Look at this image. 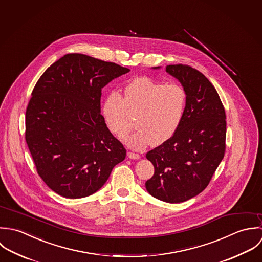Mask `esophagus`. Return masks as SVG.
Masks as SVG:
<instances>
[{
    "label": "esophagus",
    "instance_id": "esophagus-1",
    "mask_svg": "<svg viewBox=\"0 0 262 262\" xmlns=\"http://www.w3.org/2000/svg\"><path fill=\"white\" fill-rule=\"evenodd\" d=\"M127 157L129 159H134V160H139L141 156L139 154H136L134 152H127Z\"/></svg>",
    "mask_w": 262,
    "mask_h": 262
}]
</instances>
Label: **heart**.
Listing matches in <instances>:
<instances>
[{
	"instance_id": "1",
	"label": "heart",
	"mask_w": 262,
	"mask_h": 262,
	"mask_svg": "<svg viewBox=\"0 0 262 262\" xmlns=\"http://www.w3.org/2000/svg\"><path fill=\"white\" fill-rule=\"evenodd\" d=\"M186 96L177 84H162L142 77L132 81L122 97L117 92L105 99L102 114L108 128L123 137L133 127L130 114L137 115L138 129L125 138L135 149L149 144L160 146L173 138L184 115Z\"/></svg>"
}]
</instances>
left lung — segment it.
Listing matches in <instances>:
<instances>
[{"label":"left lung","mask_w":262,"mask_h":262,"mask_svg":"<svg viewBox=\"0 0 262 262\" xmlns=\"http://www.w3.org/2000/svg\"><path fill=\"white\" fill-rule=\"evenodd\" d=\"M166 72L182 85L185 110L173 138L147 153L155 173L146 189L162 202L179 204L208 186L223 160L226 113L216 90L201 72L183 64L167 66Z\"/></svg>","instance_id":"left-lung-1"}]
</instances>
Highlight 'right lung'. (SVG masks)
<instances>
[{
    "instance_id": "obj_1",
    "label": "right lung",
    "mask_w": 262,
    "mask_h": 262,
    "mask_svg": "<svg viewBox=\"0 0 262 262\" xmlns=\"http://www.w3.org/2000/svg\"><path fill=\"white\" fill-rule=\"evenodd\" d=\"M127 68L82 53L60 57L37 81L25 140L46 184L67 199L95 193L126 151L101 115V91Z\"/></svg>"
}]
</instances>
